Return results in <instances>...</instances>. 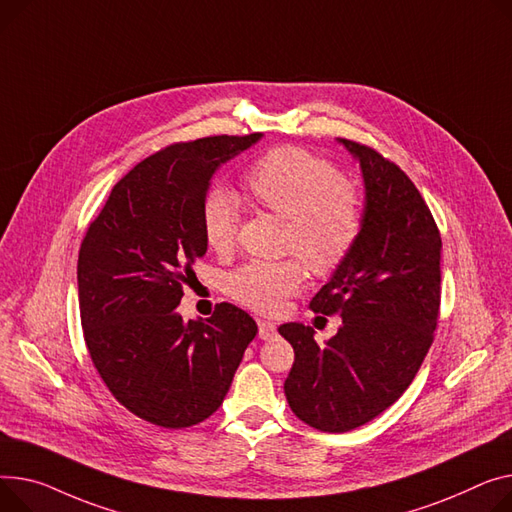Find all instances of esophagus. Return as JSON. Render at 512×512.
Segmentation results:
<instances>
[{
    "instance_id": "obj_1",
    "label": "esophagus",
    "mask_w": 512,
    "mask_h": 512,
    "mask_svg": "<svg viewBox=\"0 0 512 512\" xmlns=\"http://www.w3.org/2000/svg\"><path fill=\"white\" fill-rule=\"evenodd\" d=\"M257 325H259V337H261V339H271V337H274V335L278 333V327H276L274 321L259 319Z\"/></svg>"
}]
</instances>
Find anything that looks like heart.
<instances>
[{
	"label": "heart",
	"instance_id": "obj_1",
	"mask_svg": "<svg viewBox=\"0 0 512 512\" xmlns=\"http://www.w3.org/2000/svg\"><path fill=\"white\" fill-rule=\"evenodd\" d=\"M259 206L288 220L286 249L298 253L319 276L333 274L352 253L362 230V203L356 187L337 175L321 156L284 146L263 154L245 177ZM241 222L236 195L214 185L201 201V230L210 249H232ZM304 265L298 257L249 261L226 278V292L257 313H278L300 290Z\"/></svg>",
	"mask_w": 512,
	"mask_h": 512
}]
</instances>
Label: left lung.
I'll use <instances>...</instances> for the list:
<instances>
[{
    "instance_id": "8db88e82",
    "label": "left lung",
    "mask_w": 512,
    "mask_h": 512,
    "mask_svg": "<svg viewBox=\"0 0 512 512\" xmlns=\"http://www.w3.org/2000/svg\"><path fill=\"white\" fill-rule=\"evenodd\" d=\"M337 142L362 168V230L311 309L339 315L342 327L323 346L309 325L278 329L294 348L286 399L321 432L354 430L403 395L432 346L440 309L442 241L420 191L377 150Z\"/></svg>"
}]
</instances>
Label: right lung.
Instances as JSON below:
<instances>
[{
	"label": "right lung",
	"instance_id": "right-lung-1",
	"mask_svg": "<svg viewBox=\"0 0 512 512\" xmlns=\"http://www.w3.org/2000/svg\"><path fill=\"white\" fill-rule=\"evenodd\" d=\"M259 140L214 135L148 156L86 230L78 255L86 346L113 397L150 424L177 430L210 418L257 335L253 317L230 302L187 323L175 309L208 251L203 195L220 164Z\"/></svg>",
	"mask_w": 512,
	"mask_h": 512
}]
</instances>
